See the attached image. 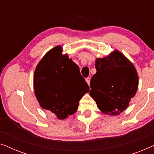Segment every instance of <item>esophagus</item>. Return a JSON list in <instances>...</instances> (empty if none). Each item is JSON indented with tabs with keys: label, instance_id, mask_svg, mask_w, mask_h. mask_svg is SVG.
<instances>
[{
	"label": "esophagus",
	"instance_id": "esophagus-1",
	"mask_svg": "<svg viewBox=\"0 0 154 154\" xmlns=\"http://www.w3.org/2000/svg\"><path fill=\"white\" fill-rule=\"evenodd\" d=\"M85 81H86V82H87V83L88 84V85H90V78H86V79H85Z\"/></svg>",
	"mask_w": 154,
	"mask_h": 154
}]
</instances>
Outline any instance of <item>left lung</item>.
Wrapping results in <instances>:
<instances>
[{
    "label": "left lung",
    "instance_id": "left-lung-1",
    "mask_svg": "<svg viewBox=\"0 0 154 154\" xmlns=\"http://www.w3.org/2000/svg\"><path fill=\"white\" fill-rule=\"evenodd\" d=\"M95 68L90 95L102 113L120 114L129 106L137 90L139 79L134 65L115 50L106 57L97 59Z\"/></svg>",
    "mask_w": 154,
    "mask_h": 154
}]
</instances>
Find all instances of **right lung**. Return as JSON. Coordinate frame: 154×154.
<instances>
[{
    "mask_svg": "<svg viewBox=\"0 0 154 154\" xmlns=\"http://www.w3.org/2000/svg\"><path fill=\"white\" fill-rule=\"evenodd\" d=\"M57 45L45 54L33 76L35 97L43 109L65 119L77 111L79 101L90 88L79 67Z\"/></svg>",
    "mask_w": 154,
    "mask_h": 154,
    "instance_id": "right-lung-1",
    "label": "right lung"
}]
</instances>
